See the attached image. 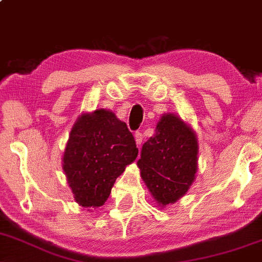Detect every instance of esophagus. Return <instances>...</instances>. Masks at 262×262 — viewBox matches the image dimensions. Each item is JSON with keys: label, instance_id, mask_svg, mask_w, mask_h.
Listing matches in <instances>:
<instances>
[{"label": "esophagus", "instance_id": "34e87169", "mask_svg": "<svg viewBox=\"0 0 262 262\" xmlns=\"http://www.w3.org/2000/svg\"><path fill=\"white\" fill-rule=\"evenodd\" d=\"M135 140H136L137 146H141V144H142V141H143V135H142V132H141V131L135 132Z\"/></svg>", "mask_w": 262, "mask_h": 262}]
</instances>
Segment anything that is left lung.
<instances>
[{"instance_id":"left-lung-1","label":"left lung","mask_w":262,"mask_h":262,"mask_svg":"<svg viewBox=\"0 0 262 262\" xmlns=\"http://www.w3.org/2000/svg\"><path fill=\"white\" fill-rule=\"evenodd\" d=\"M194 131L173 114L161 116L156 135L142 147V179L161 205L175 203L194 181L198 161Z\"/></svg>"}]
</instances>
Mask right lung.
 Returning a JSON list of instances; mask_svg holds the SVG:
<instances>
[{
    "label": "right lung",
    "mask_w": 262,
    "mask_h": 262,
    "mask_svg": "<svg viewBox=\"0 0 262 262\" xmlns=\"http://www.w3.org/2000/svg\"><path fill=\"white\" fill-rule=\"evenodd\" d=\"M137 154L134 135L114 113L98 109L80 116L63 157V170L76 202L89 210L102 206L115 180Z\"/></svg>",
    "instance_id": "add662e5"
}]
</instances>
